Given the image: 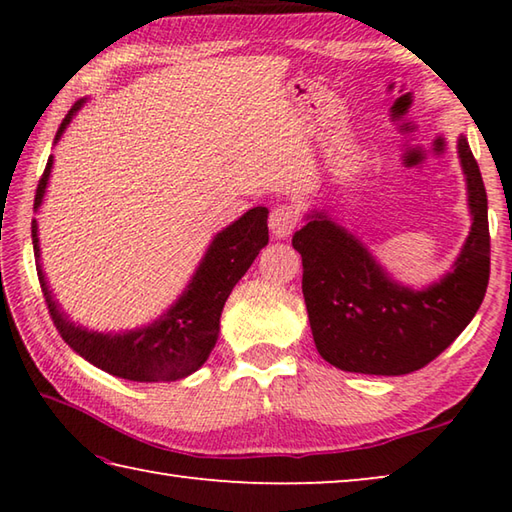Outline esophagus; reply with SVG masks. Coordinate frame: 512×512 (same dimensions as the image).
Segmentation results:
<instances>
[{
	"label": "esophagus",
	"instance_id": "obj_1",
	"mask_svg": "<svg viewBox=\"0 0 512 512\" xmlns=\"http://www.w3.org/2000/svg\"><path fill=\"white\" fill-rule=\"evenodd\" d=\"M268 228H271L273 237L284 239L289 237L293 230L298 228V214L291 205H277L273 207L271 216H268Z\"/></svg>",
	"mask_w": 512,
	"mask_h": 512
}]
</instances>
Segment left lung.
<instances>
[{
	"label": "left lung",
	"instance_id": "1",
	"mask_svg": "<svg viewBox=\"0 0 512 512\" xmlns=\"http://www.w3.org/2000/svg\"><path fill=\"white\" fill-rule=\"evenodd\" d=\"M472 230L443 280L415 291L391 280L361 241L325 212L293 235L320 357L345 372L406 375L447 350L481 307L490 280L488 196L470 144L458 137Z\"/></svg>",
	"mask_w": 512,
	"mask_h": 512
}]
</instances>
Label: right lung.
Wrapping results in <instances>:
<instances>
[{
	"label": "right lung",
	"mask_w": 512,
	"mask_h": 512,
	"mask_svg": "<svg viewBox=\"0 0 512 512\" xmlns=\"http://www.w3.org/2000/svg\"><path fill=\"white\" fill-rule=\"evenodd\" d=\"M83 103L85 99L76 101L72 110L67 112L56 133V142ZM51 164H54V158L49 155L45 173H42L36 189L33 210H38L42 198H45ZM266 219V207H253L239 221L221 230L212 239L183 296L173 302L167 314L153 320L151 325L119 334L92 332L88 327L72 323L65 316V311H60L58 302L49 291L45 273H42L38 223L33 219V253H36L38 280L49 316L69 348L79 352L92 366L110 372V375L128 381H176L192 375L207 361L216 339H219L221 311L230 291L255 262L259 250L268 244Z\"/></svg>",
	"instance_id": "1"
}]
</instances>
